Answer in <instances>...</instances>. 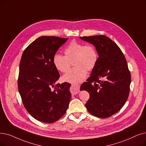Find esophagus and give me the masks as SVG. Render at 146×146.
Here are the masks:
<instances>
[{"label": "esophagus", "mask_w": 146, "mask_h": 146, "mask_svg": "<svg viewBox=\"0 0 146 146\" xmlns=\"http://www.w3.org/2000/svg\"><path fill=\"white\" fill-rule=\"evenodd\" d=\"M79 85L78 84H73L72 85L70 88V92L72 95L78 94L79 92Z\"/></svg>", "instance_id": "esophagus-1"}]
</instances>
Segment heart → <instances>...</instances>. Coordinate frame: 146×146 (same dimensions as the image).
<instances>
[{"mask_svg":"<svg viewBox=\"0 0 146 146\" xmlns=\"http://www.w3.org/2000/svg\"><path fill=\"white\" fill-rule=\"evenodd\" d=\"M64 56L55 54L52 62L58 71L65 73L70 67L71 62L74 66L63 76L62 80L70 83L83 80L88 71H91L96 67L98 54L97 50L91 45H85L77 42H72L64 49Z\"/></svg>","mask_w":146,"mask_h":146,"instance_id":"1","label":"heart"}]
</instances>
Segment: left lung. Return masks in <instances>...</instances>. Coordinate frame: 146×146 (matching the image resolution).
Masks as SVG:
<instances>
[{
    "instance_id": "left-lung-1",
    "label": "left lung",
    "mask_w": 146,
    "mask_h": 146,
    "mask_svg": "<svg viewBox=\"0 0 146 146\" xmlns=\"http://www.w3.org/2000/svg\"><path fill=\"white\" fill-rule=\"evenodd\" d=\"M80 38L96 47L99 56L90 77L80 86V91L90 94L85 106L95 116L109 117L121 109L128 98L131 79L127 62L116 43L108 37Z\"/></svg>"
}]
</instances>
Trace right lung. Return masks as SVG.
Listing matches in <instances>:
<instances>
[{"label": "right lung", "instance_id": "obj_1", "mask_svg": "<svg viewBox=\"0 0 146 146\" xmlns=\"http://www.w3.org/2000/svg\"><path fill=\"white\" fill-rule=\"evenodd\" d=\"M67 40L41 36L30 43L22 54L18 79L19 93L30 115L44 123L59 120L66 113L72 97L70 84H56L60 75L52 62L54 55Z\"/></svg>", "mask_w": 146, "mask_h": 146}]
</instances>
